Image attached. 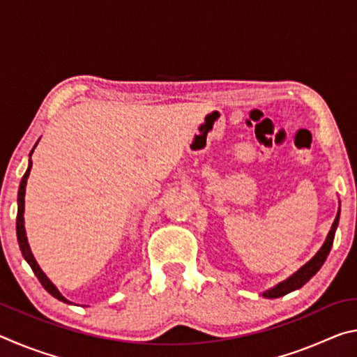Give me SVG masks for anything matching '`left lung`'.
<instances>
[{"instance_id": "1", "label": "left lung", "mask_w": 357, "mask_h": 357, "mask_svg": "<svg viewBox=\"0 0 357 357\" xmlns=\"http://www.w3.org/2000/svg\"><path fill=\"white\" fill-rule=\"evenodd\" d=\"M338 215H340V209H338L335 220H334V223H332L328 238H326L323 247H321V249H319V252L317 253V255L313 257L309 263L302 266V268L298 271V273L293 274L291 277H289V279L279 283V285H277L273 289H269V291L263 293L264 298H271V299H273V298H280V296H285L288 293H291V291H294V289H299L302 285H305V283L309 282L312 277L318 273L319 268H321V266L324 264L326 258H328V255H329L332 243H334L335 229H337V225H338Z\"/></svg>"}]
</instances>
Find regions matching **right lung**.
<instances>
[{
    "label": "right lung",
    "instance_id": "obj_1",
    "mask_svg": "<svg viewBox=\"0 0 357 357\" xmlns=\"http://www.w3.org/2000/svg\"><path fill=\"white\" fill-rule=\"evenodd\" d=\"M33 151H31V153H29V157H31ZM31 167H33V162H31V159H29L28 170L25 172V174H23V178L20 181V187H19V211H17V239H19V245H20V250H22L23 258L26 259L29 266H31L33 273L39 279L40 285L44 287L47 291L53 296V298H56L58 301L68 302V304H69V301L66 299V298H63L61 293H59L58 289H56V287L53 285V283L47 279V275L44 273H42L40 268L38 266V263H36V259L33 257L31 250H29V245H28V241H26L25 227H23V211H25V187H26V179L29 176V172H31Z\"/></svg>",
    "mask_w": 357,
    "mask_h": 357
}]
</instances>
